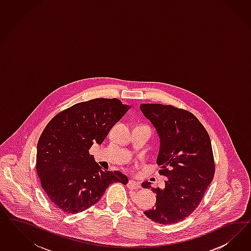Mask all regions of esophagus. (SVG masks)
<instances>
[{
    "label": "esophagus",
    "instance_id": "esophagus-1",
    "mask_svg": "<svg viewBox=\"0 0 251 251\" xmlns=\"http://www.w3.org/2000/svg\"><path fill=\"white\" fill-rule=\"evenodd\" d=\"M128 188L130 190H137V189H141V185L139 183L134 181V180H129L127 184Z\"/></svg>",
    "mask_w": 251,
    "mask_h": 251
}]
</instances>
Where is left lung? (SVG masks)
<instances>
[{
  "label": "left lung",
  "instance_id": "obj_1",
  "mask_svg": "<svg viewBox=\"0 0 251 251\" xmlns=\"http://www.w3.org/2000/svg\"><path fill=\"white\" fill-rule=\"evenodd\" d=\"M141 111L151 122L160 138L156 164L167 176L165 187H142L156 194V201L145 214L161 225H171L188 217L197 208L214 175L210 136L197 118L171 105L142 104Z\"/></svg>",
  "mask_w": 251,
  "mask_h": 251
}]
</instances>
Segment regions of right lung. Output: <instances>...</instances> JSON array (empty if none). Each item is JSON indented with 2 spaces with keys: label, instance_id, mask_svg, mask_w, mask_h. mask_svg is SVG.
Masks as SVG:
<instances>
[{
  "label": "right lung",
  "instance_id": "add662e5",
  "mask_svg": "<svg viewBox=\"0 0 251 251\" xmlns=\"http://www.w3.org/2000/svg\"><path fill=\"white\" fill-rule=\"evenodd\" d=\"M130 106L117 99L77 103L56 115L38 139L37 173L52 204L65 213L97 203L112 183H128L120 171H104L89 153Z\"/></svg>",
  "mask_w": 251,
  "mask_h": 251
}]
</instances>
